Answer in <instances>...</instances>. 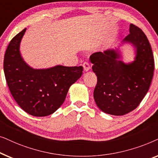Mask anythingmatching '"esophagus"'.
I'll use <instances>...</instances> for the list:
<instances>
[{
    "instance_id": "1",
    "label": "esophagus",
    "mask_w": 158,
    "mask_h": 158,
    "mask_svg": "<svg viewBox=\"0 0 158 158\" xmlns=\"http://www.w3.org/2000/svg\"><path fill=\"white\" fill-rule=\"evenodd\" d=\"M83 67L84 71H85V72H87V71H88L90 69V66L89 63H88V62H85L83 64Z\"/></svg>"
}]
</instances>
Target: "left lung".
Returning a JSON list of instances; mask_svg holds the SVG:
<instances>
[{
    "mask_svg": "<svg viewBox=\"0 0 158 158\" xmlns=\"http://www.w3.org/2000/svg\"><path fill=\"white\" fill-rule=\"evenodd\" d=\"M123 42L135 48V60L124 63L119 51L108 49L92 54V69L97 76L94 91L96 105L104 113L122 116L135 110L145 96L153 77L155 63L150 42L143 31L130 24Z\"/></svg>",
    "mask_w": 158,
    "mask_h": 158,
    "instance_id": "left-lung-1",
    "label": "left lung"
}]
</instances>
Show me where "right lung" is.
Wrapping results in <instances>:
<instances>
[{"label": "right lung", "mask_w": 158, "mask_h": 158, "mask_svg": "<svg viewBox=\"0 0 158 158\" xmlns=\"http://www.w3.org/2000/svg\"><path fill=\"white\" fill-rule=\"evenodd\" d=\"M25 29L16 34L6 49L3 70L14 100L23 111L34 116H46L63 103L69 88L83 74V67L57 65L33 69L26 63L19 47Z\"/></svg>", "instance_id": "add662e5"}]
</instances>
